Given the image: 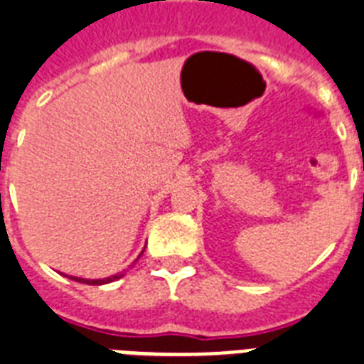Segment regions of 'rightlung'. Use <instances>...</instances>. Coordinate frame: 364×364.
<instances>
[{"label": "right lung", "mask_w": 364, "mask_h": 364, "mask_svg": "<svg viewBox=\"0 0 364 364\" xmlns=\"http://www.w3.org/2000/svg\"><path fill=\"white\" fill-rule=\"evenodd\" d=\"M140 255H142V253H140ZM140 255H139V257H140ZM120 277H124V272H118L116 276L105 277V279H85V277H73V276H70V279L79 281V283H87V285H105V283H111V281L120 279Z\"/></svg>", "instance_id": "add662e5"}]
</instances>
